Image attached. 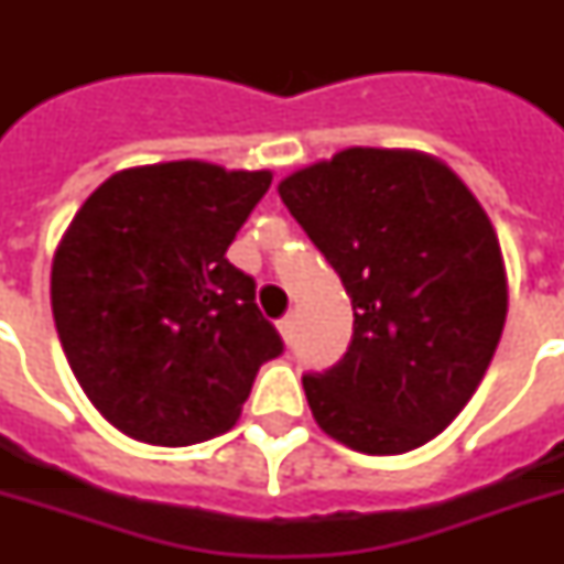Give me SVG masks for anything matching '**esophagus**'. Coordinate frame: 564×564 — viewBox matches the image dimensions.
I'll list each match as a JSON object with an SVG mask.
<instances>
[{
    "mask_svg": "<svg viewBox=\"0 0 564 564\" xmlns=\"http://www.w3.org/2000/svg\"><path fill=\"white\" fill-rule=\"evenodd\" d=\"M278 330H281L283 343H292V334H295V316H292V313H286V316L278 322Z\"/></svg>",
    "mask_w": 564,
    "mask_h": 564,
    "instance_id": "obj_1",
    "label": "esophagus"
}]
</instances>
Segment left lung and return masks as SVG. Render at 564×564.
Instances as JSON below:
<instances>
[{
  "instance_id": "obj_1",
  "label": "left lung",
  "mask_w": 564,
  "mask_h": 564,
  "mask_svg": "<svg viewBox=\"0 0 564 564\" xmlns=\"http://www.w3.org/2000/svg\"><path fill=\"white\" fill-rule=\"evenodd\" d=\"M278 193L354 304L343 360L301 377L313 419L360 454L424 445L471 401L503 334L489 216L445 163L394 149H345Z\"/></svg>"
}]
</instances>
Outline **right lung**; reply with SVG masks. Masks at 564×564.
Here are the masks:
<instances>
[{
    "mask_svg": "<svg viewBox=\"0 0 564 564\" xmlns=\"http://www.w3.org/2000/svg\"><path fill=\"white\" fill-rule=\"evenodd\" d=\"M272 172L202 161L110 175L69 221L52 313L75 380L117 430L195 445L234 427L283 339L225 251Z\"/></svg>",
    "mask_w": 564,
    "mask_h": 564,
    "instance_id": "add662e5",
    "label": "right lung"
}]
</instances>
